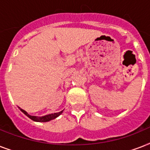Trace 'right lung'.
Returning a JSON list of instances; mask_svg holds the SVG:
<instances>
[{"instance_id":"obj_1","label":"right lung","mask_w":150,"mask_h":150,"mask_svg":"<svg viewBox=\"0 0 150 150\" xmlns=\"http://www.w3.org/2000/svg\"><path fill=\"white\" fill-rule=\"evenodd\" d=\"M18 108H19L20 110H21L23 114H25L28 117H29V118L31 119V120H33V121H37V122H47V121H51V120L55 119L58 116H60V115L63 113V110H61V111L58 112V113H54V114H47V115H45V116L37 117V116H32V115L28 114L25 110H22V108H20L19 107H18Z\"/></svg>"}]
</instances>
